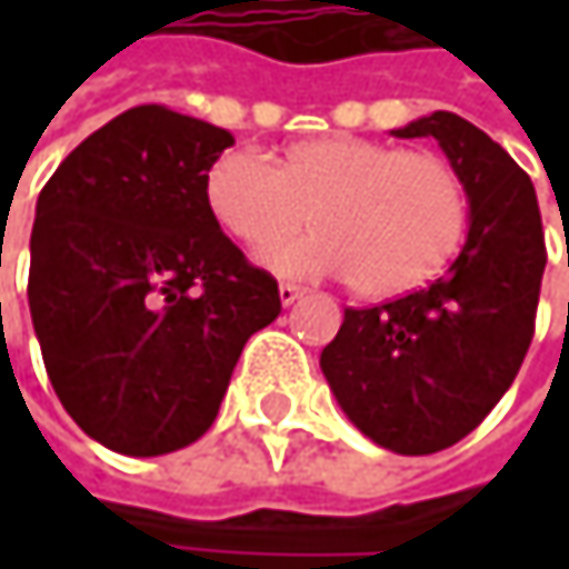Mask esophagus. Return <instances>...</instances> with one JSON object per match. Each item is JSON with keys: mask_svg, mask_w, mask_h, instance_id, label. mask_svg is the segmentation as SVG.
Segmentation results:
<instances>
[{"mask_svg": "<svg viewBox=\"0 0 569 569\" xmlns=\"http://www.w3.org/2000/svg\"><path fill=\"white\" fill-rule=\"evenodd\" d=\"M306 296V289L302 286H296V283H280V302L283 306H292L296 299H302Z\"/></svg>", "mask_w": 569, "mask_h": 569, "instance_id": "1", "label": "esophagus"}]
</instances>
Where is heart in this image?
I'll return each mask as SVG.
<instances>
[{
	"mask_svg": "<svg viewBox=\"0 0 569 569\" xmlns=\"http://www.w3.org/2000/svg\"><path fill=\"white\" fill-rule=\"evenodd\" d=\"M207 203L250 247L291 232L309 209L320 227L260 260L283 277H349L362 296L425 283L468 227L465 183L445 158L352 134L292 144L283 164L230 148L207 173Z\"/></svg>",
	"mask_w": 569,
	"mask_h": 569,
	"instance_id": "1",
	"label": "heart"
}]
</instances>
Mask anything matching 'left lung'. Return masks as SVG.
<instances>
[{
    "instance_id": "8db88e82",
    "label": "left lung",
    "mask_w": 569,
    "mask_h": 569,
    "mask_svg": "<svg viewBox=\"0 0 569 569\" xmlns=\"http://www.w3.org/2000/svg\"><path fill=\"white\" fill-rule=\"evenodd\" d=\"M392 134L438 141L468 193V240L441 280L346 309L319 369L379 448L435 455L471 435L511 389L533 339L547 250L530 177L481 128L435 111Z\"/></svg>"
}]
</instances>
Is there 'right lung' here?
<instances>
[{"label":"right lung","instance_id":"1","mask_svg":"<svg viewBox=\"0 0 569 569\" xmlns=\"http://www.w3.org/2000/svg\"><path fill=\"white\" fill-rule=\"evenodd\" d=\"M233 134L141 104L88 134L36 203L29 309L46 372L98 445L154 458L217 418L280 289L207 203Z\"/></svg>","mask_w":569,"mask_h":569}]
</instances>
